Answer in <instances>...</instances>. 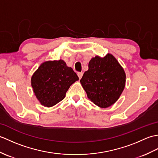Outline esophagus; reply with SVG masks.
<instances>
[{"mask_svg": "<svg viewBox=\"0 0 158 158\" xmlns=\"http://www.w3.org/2000/svg\"><path fill=\"white\" fill-rule=\"evenodd\" d=\"M77 75H78L79 79H81L82 76H83V73H82V72H79V73H77Z\"/></svg>", "mask_w": 158, "mask_h": 158, "instance_id": "esophagus-1", "label": "esophagus"}]
</instances>
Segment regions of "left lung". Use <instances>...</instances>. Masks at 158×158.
<instances>
[{
    "label": "left lung",
    "mask_w": 158,
    "mask_h": 158,
    "mask_svg": "<svg viewBox=\"0 0 158 158\" xmlns=\"http://www.w3.org/2000/svg\"><path fill=\"white\" fill-rule=\"evenodd\" d=\"M88 67L80 80L88 98L102 108L112 105L125 87L126 74L122 67L110 54L104 58L96 56Z\"/></svg>",
    "instance_id": "left-lung-1"
}]
</instances>
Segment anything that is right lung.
Instances as JSON below:
<instances>
[{
	"label": "right lung",
	"mask_w": 158,
	"mask_h": 158,
	"mask_svg": "<svg viewBox=\"0 0 158 158\" xmlns=\"http://www.w3.org/2000/svg\"><path fill=\"white\" fill-rule=\"evenodd\" d=\"M79 79L62 60L43 63L31 79L33 91L42 105L50 107L61 101L70 86Z\"/></svg>",
	"instance_id": "obj_1"
}]
</instances>
